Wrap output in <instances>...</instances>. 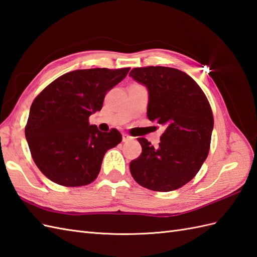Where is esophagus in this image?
Returning a JSON list of instances; mask_svg holds the SVG:
<instances>
[{"label": "esophagus", "mask_w": 257, "mask_h": 257, "mask_svg": "<svg viewBox=\"0 0 257 257\" xmlns=\"http://www.w3.org/2000/svg\"><path fill=\"white\" fill-rule=\"evenodd\" d=\"M130 139H131V137H130L129 135L122 134V141H123V142H127V141H129Z\"/></svg>", "instance_id": "esophagus-1"}]
</instances>
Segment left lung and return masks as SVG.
I'll return each mask as SVG.
<instances>
[{
  "mask_svg": "<svg viewBox=\"0 0 257 257\" xmlns=\"http://www.w3.org/2000/svg\"><path fill=\"white\" fill-rule=\"evenodd\" d=\"M129 75L148 88V118L165 127L157 147L138 138L142 152L130 162L131 175L154 192L181 188L196 176L209 153L213 129L209 101L181 70L135 68Z\"/></svg>",
  "mask_w": 257,
  "mask_h": 257,
  "instance_id": "8db88e82",
  "label": "left lung"
}]
</instances>
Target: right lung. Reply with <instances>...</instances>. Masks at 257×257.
Segmentation results:
<instances>
[{"mask_svg": "<svg viewBox=\"0 0 257 257\" xmlns=\"http://www.w3.org/2000/svg\"><path fill=\"white\" fill-rule=\"evenodd\" d=\"M130 68L75 70L46 86L31 106L25 136L34 162L53 183L85 186L96 180L105 153L122 140L117 129L101 133L88 118Z\"/></svg>", "mask_w": 257, "mask_h": 257, "instance_id": "add662e5", "label": "right lung"}]
</instances>
